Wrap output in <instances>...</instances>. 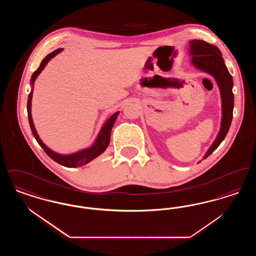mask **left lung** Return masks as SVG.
Returning a JSON list of instances; mask_svg holds the SVG:
<instances>
[{"label":"left lung","mask_w":256,"mask_h":256,"mask_svg":"<svg viewBox=\"0 0 256 256\" xmlns=\"http://www.w3.org/2000/svg\"><path fill=\"white\" fill-rule=\"evenodd\" d=\"M190 54L192 62L196 68L212 74L220 87L222 104V118L218 136L214 143L207 150L204 159L207 158L226 138L232 124L234 108V95L232 92L233 80L232 74L228 72L222 52L216 46L211 45L202 40L190 41Z\"/></svg>","instance_id":"1"}]
</instances>
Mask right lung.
I'll return each mask as SVG.
<instances>
[{"mask_svg": "<svg viewBox=\"0 0 256 256\" xmlns=\"http://www.w3.org/2000/svg\"><path fill=\"white\" fill-rule=\"evenodd\" d=\"M63 49H58L54 50L52 52L49 54L41 62L39 68L34 73L32 76V84H34L36 80L38 74L42 72V70L45 68V66L47 65V63L49 62L50 60H52L54 56H56L58 54H60ZM32 91H30V93L28 94V104H26V110H28V122L30 126V130L32 132V134L34 136V138L36 139L37 143L40 145V146L44 150V152L49 156L50 158L54 161L58 162V164H60L62 166L68 167V168H76V167H82L84 165H86L87 163H89L91 160L98 158L100 154H102L106 148L110 145V134H111V130L112 126L115 122V120L119 114V112H115L110 119L106 122L104 124V126L100 130V132L98 136L97 140L95 142V144L92 146H90L89 148H86L84 150L78 152L73 154H69V156H62L60 154H56L52 150H50L48 146H46L41 139L39 138L38 134H36V130L34 128V124L32 119V113H30V108H32Z\"/></svg>", "mask_w": 256, "mask_h": 256, "instance_id": "right-lung-1", "label": "right lung"}]
</instances>
